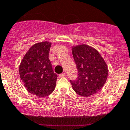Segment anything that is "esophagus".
<instances>
[{"mask_svg": "<svg viewBox=\"0 0 130 130\" xmlns=\"http://www.w3.org/2000/svg\"><path fill=\"white\" fill-rule=\"evenodd\" d=\"M65 76H66V74L64 73H61V74H60L59 75V78H62V77Z\"/></svg>", "mask_w": 130, "mask_h": 130, "instance_id": "1", "label": "esophagus"}]
</instances>
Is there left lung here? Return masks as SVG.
Wrapping results in <instances>:
<instances>
[{"label":"left lung","mask_w":130,"mask_h":130,"mask_svg":"<svg viewBox=\"0 0 130 130\" xmlns=\"http://www.w3.org/2000/svg\"><path fill=\"white\" fill-rule=\"evenodd\" d=\"M78 69V77L70 80L73 90L83 97L97 93L104 85L108 68L98 51L87 45L76 46L72 50Z\"/></svg>","instance_id":"obj_1"}]
</instances>
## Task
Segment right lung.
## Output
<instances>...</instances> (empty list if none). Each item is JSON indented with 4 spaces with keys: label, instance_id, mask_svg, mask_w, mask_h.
Listing matches in <instances>:
<instances>
[{
    "label": "right lung",
    "instance_id": "add662e5",
    "mask_svg": "<svg viewBox=\"0 0 130 130\" xmlns=\"http://www.w3.org/2000/svg\"><path fill=\"white\" fill-rule=\"evenodd\" d=\"M51 43H38L25 54L20 66V78L29 93L38 97L49 95L54 90L57 75L54 72L48 53Z\"/></svg>",
    "mask_w": 130,
    "mask_h": 130
}]
</instances>
